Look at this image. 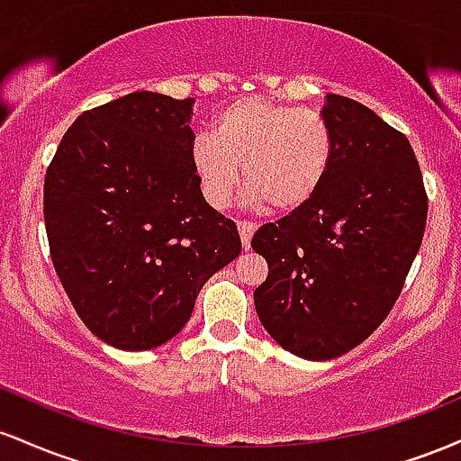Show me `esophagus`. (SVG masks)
I'll return each instance as SVG.
<instances>
[{
	"label": "esophagus",
	"instance_id": "1",
	"mask_svg": "<svg viewBox=\"0 0 461 461\" xmlns=\"http://www.w3.org/2000/svg\"><path fill=\"white\" fill-rule=\"evenodd\" d=\"M258 225L256 223H249V221H240L238 223V234H240V240H242V247H245V251L249 247H251V238L256 234Z\"/></svg>",
	"mask_w": 461,
	"mask_h": 461
}]
</instances>
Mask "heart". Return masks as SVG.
Listing matches in <instances>:
<instances>
[{
    "instance_id": "heart-1",
    "label": "heart",
    "mask_w": 461,
    "mask_h": 461,
    "mask_svg": "<svg viewBox=\"0 0 461 461\" xmlns=\"http://www.w3.org/2000/svg\"><path fill=\"white\" fill-rule=\"evenodd\" d=\"M333 139L327 121L267 97L234 99L212 119V134L190 142V164L203 197L223 208L238 177L251 199L288 214L316 197L331 167Z\"/></svg>"
}]
</instances>
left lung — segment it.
<instances>
[{"mask_svg": "<svg viewBox=\"0 0 461 461\" xmlns=\"http://www.w3.org/2000/svg\"><path fill=\"white\" fill-rule=\"evenodd\" d=\"M331 167L316 197L267 223L251 247L268 262L253 293L264 330L285 351L325 362L382 325L427 223V194L410 140L342 95L322 105Z\"/></svg>", "mask_w": 461, "mask_h": 461, "instance_id": "obj_1", "label": "left lung"}]
</instances>
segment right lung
Masks as SVG:
<instances>
[{"mask_svg": "<svg viewBox=\"0 0 461 461\" xmlns=\"http://www.w3.org/2000/svg\"><path fill=\"white\" fill-rule=\"evenodd\" d=\"M194 99L136 91L79 114L45 176L51 262L99 340L149 351L182 331L199 290L240 253L234 221L190 164Z\"/></svg>", "mask_w": 461, "mask_h": 461, "instance_id": "1", "label": "right lung"}]
</instances>
